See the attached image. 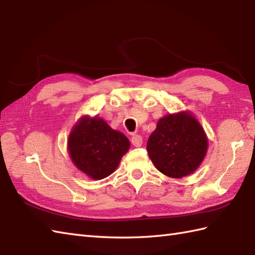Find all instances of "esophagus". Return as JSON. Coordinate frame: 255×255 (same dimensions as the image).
<instances>
[{
    "instance_id": "34e87169",
    "label": "esophagus",
    "mask_w": 255,
    "mask_h": 255,
    "mask_svg": "<svg viewBox=\"0 0 255 255\" xmlns=\"http://www.w3.org/2000/svg\"><path fill=\"white\" fill-rule=\"evenodd\" d=\"M131 143L134 145V147H141L142 137L139 136V134H133L131 137Z\"/></svg>"
}]
</instances>
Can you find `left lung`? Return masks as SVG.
I'll use <instances>...</instances> for the list:
<instances>
[{"instance_id": "left-lung-1", "label": "left lung", "mask_w": 255, "mask_h": 255, "mask_svg": "<svg viewBox=\"0 0 255 255\" xmlns=\"http://www.w3.org/2000/svg\"><path fill=\"white\" fill-rule=\"evenodd\" d=\"M207 147L208 140L202 125L189 112L162 117L147 142L149 158L154 166L174 178L196 171Z\"/></svg>"}]
</instances>
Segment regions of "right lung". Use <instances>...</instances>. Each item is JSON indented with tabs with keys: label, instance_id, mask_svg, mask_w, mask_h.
<instances>
[{
	"label": "right lung",
	"instance_id": "right-lung-1",
	"mask_svg": "<svg viewBox=\"0 0 255 255\" xmlns=\"http://www.w3.org/2000/svg\"><path fill=\"white\" fill-rule=\"evenodd\" d=\"M130 142L100 117L84 116L69 134L68 149L74 165L93 180H102L117 169Z\"/></svg>",
	"mask_w": 255,
	"mask_h": 255
}]
</instances>
